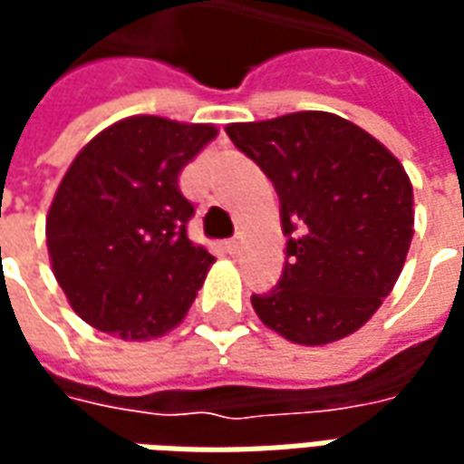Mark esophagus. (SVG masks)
Instances as JSON below:
<instances>
[{"mask_svg": "<svg viewBox=\"0 0 464 464\" xmlns=\"http://www.w3.org/2000/svg\"><path fill=\"white\" fill-rule=\"evenodd\" d=\"M241 241L238 238H231V241H226V253H231V256H238L241 253Z\"/></svg>", "mask_w": 464, "mask_h": 464, "instance_id": "1", "label": "esophagus"}]
</instances>
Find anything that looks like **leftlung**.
<instances>
[{
    "instance_id": "left-lung-1",
    "label": "left lung",
    "mask_w": 464,
    "mask_h": 464,
    "mask_svg": "<svg viewBox=\"0 0 464 464\" xmlns=\"http://www.w3.org/2000/svg\"><path fill=\"white\" fill-rule=\"evenodd\" d=\"M281 201V281L253 293L258 318L301 345L355 333L392 291L412 241V183L368 131L328 111L226 126Z\"/></svg>"
}]
</instances>
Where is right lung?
I'll use <instances>...</instances> for the list:
<instances>
[{"instance_id":"right-lung-1","label":"right lung","mask_w":464,"mask_h":464,"mask_svg":"<svg viewBox=\"0 0 464 464\" xmlns=\"http://www.w3.org/2000/svg\"><path fill=\"white\" fill-rule=\"evenodd\" d=\"M216 139L208 123L131 116L79 151L59 183L46 246L79 318L123 341L159 338L191 308L213 256L193 246L179 173Z\"/></svg>"}]
</instances>
